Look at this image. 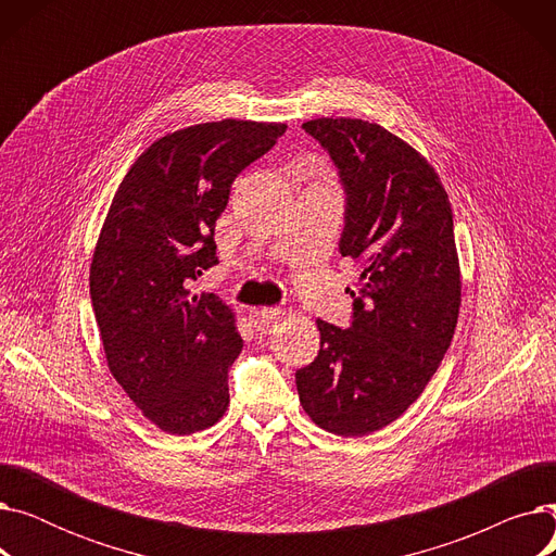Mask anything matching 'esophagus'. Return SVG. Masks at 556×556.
<instances>
[{
  "label": "esophagus",
  "instance_id": "obj_1",
  "mask_svg": "<svg viewBox=\"0 0 556 556\" xmlns=\"http://www.w3.org/2000/svg\"><path fill=\"white\" fill-rule=\"evenodd\" d=\"M283 315V311L279 308V306H266V308H258V311H254V319H256V325L258 327H266V325H270L273 319H277V317H281Z\"/></svg>",
  "mask_w": 556,
  "mask_h": 556
}]
</instances>
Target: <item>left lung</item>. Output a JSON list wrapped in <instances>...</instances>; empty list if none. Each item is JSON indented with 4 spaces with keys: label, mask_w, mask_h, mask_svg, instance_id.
<instances>
[{
    "label": "left lung",
    "mask_w": 556,
    "mask_h": 556,
    "mask_svg": "<svg viewBox=\"0 0 556 556\" xmlns=\"http://www.w3.org/2000/svg\"><path fill=\"white\" fill-rule=\"evenodd\" d=\"M302 128L338 168V248L361 277L349 329L317 319L319 352L295 383L319 428L363 437L407 410L451 346L462 293L453 210L434 168L383 126L325 116Z\"/></svg>",
    "instance_id": "obj_1"
}]
</instances>
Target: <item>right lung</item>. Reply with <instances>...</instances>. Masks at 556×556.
Instances as JSON below:
<instances>
[{
  "instance_id": "1",
  "label": "right lung",
  "mask_w": 556,
  "mask_h": 556,
  "mask_svg": "<svg viewBox=\"0 0 556 556\" xmlns=\"http://www.w3.org/2000/svg\"><path fill=\"white\" fill-rule=\"evenodd\" d=\"M283 124L225 119L157 139L116 189L90 268L108 367L139 410L170 434L214 426L243 340L214 293L191 283L218 263L214 227L237 175Z\"/></svg>"
}]
</instances>
